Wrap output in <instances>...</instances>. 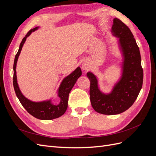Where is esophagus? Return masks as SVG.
Instances as JSON below:
<instances>
[{
	"instance_id": "obj_1",
	"label": "esophagus",
	"mask_w": 156,
	"mask_h": 156,
	"mask_svg": "<svg viewBox=\"0 0 156 156\" xmlns=\"http://www.w3.org/2000/svg\"><path fill=\"white\" fill-rule=\"evenodd\" d=\"M90 68V66H89V64L88 62H87V61H84V62L82 64V66H81V68L84 71H87Z\"/></svg>"
}]
</instances>
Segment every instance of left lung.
Listing matches in <instances>:
<instances>
[{"mask_svg":"<svg viewBox=\"0 0 156 156\" xmlns=\"http://www.w3.org/2000/svg\"><path fill=\"white\" fill-rule=\"evenodd\" d=\"M112 34L119 38L122 55L121 76L109 93L100 90L98 79L92 72L87 76L90 81V99L97 112L107 115L123 112L133 104L143 86V70L139 48L130 29L117 18L113 20Z\"/></svg>","mask_w":156,"mask_h":156,"instance_id":"obj_1","label":"left lung"}]
</instances>
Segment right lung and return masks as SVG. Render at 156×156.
<instances>
[{
    "label": "right lung",
    "instance_id": "obj_1",
    "mask_svg": "<svg viewBox=\"0 0 156 156\" xmlns=\"http://www.w3.org/2000/svg\"><path fill=\"white\" fill-rule=\"evenodd\" d=\"M38 29L39 27H37L29 30L21 41L20 48H19L17 53L15 56V60H14L13 84L16 96L18 98L19 100H20L23 107L25 108L29 114L37 119L50 120L57 119V118L63 115L65 113L68 108L69 94L70 91L72 90V88L73 87L75 83H76L78 78L81 77L82 72L81 68L77 67L72 73L68 75L67 77H66L62 80L57 90L58 96L60 99V101L58 105H54L52 103L51 99L49 100L35 102L29 100V99H27L26 97L23 96L17 83L16 75L17 62L19 56H20L21 53L23 46L24 45L27 37H29L32 32H34Z\"/></svg>",
    "mask_w": 156,
    "mask_h": 156
}]
</instances>
